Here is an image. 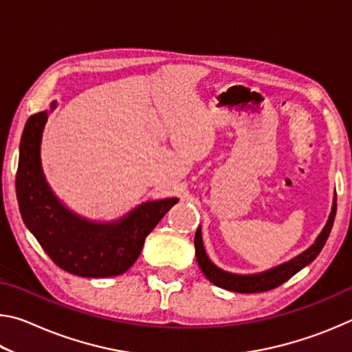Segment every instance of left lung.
<instances>
[{"label":"left lung","instance_id":"1","mask_svg":"<svg viewBox=\"0 0 352 352\" xmlns=\"http://www.w3.org/2000/svg\"><path fill=\"white\" fill-rule=\"evenodd\" d=\"M337 212V199L333 197V205L332 211L329 214V219L324 225V228L318 234L317 241H315L311 247H309L306 252L298 254L296 258L290 259L289 262H284V264L275 267V269H270L262 273H256V275H234V273H228L222 269H219L212 264L210 258L206 256L204 241H201V231L200 226L195 231L194 237V245H195V258H197L200 270L204 272V275L210 279V281L217 285V287H222L231 292H239V294H258V292H267L272 289H276L278 285L284 284L287 279H290L295 273L305 269L307 264L317 258L321 250H323L324 243L329 237V233L333 225V219H336Z\"/></svg>","mask_w":352,"mask_h":352}]
</instances>
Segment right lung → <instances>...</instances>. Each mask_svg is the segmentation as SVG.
<instances>
[{"label":"right lung","mask_w":352,"mask_h":352,"mask_svg":"<svg viewBox=\"0 0 352 352\" xmlns=\"http://www.w3.org/2000/svg\"><path fill=\"white\" fill-rule=\"evenodd\" d=\"M56 109L52 102L51 110ZM47 111L26 121L20 142L16 199L23 222L46 254L65 272L85 278H109L135 264L147 234L178 199H164L135 208L116 222H91L69 211L46 183L40 144Z\"/></svg>","instance_id":"obj_1"}]
</instances>
